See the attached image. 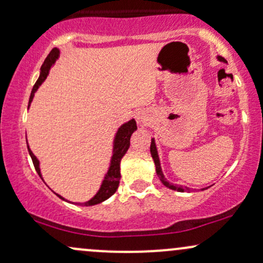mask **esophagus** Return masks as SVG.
<instances>
[{
    "instance_id": "obj_1",
    "label": "esophagus",
    "mask_w": 263,
    "mask_h": 263,
    "mask_svg": "<svg viewBox=\"0 0 263 263\" xmlns=\"http://www.w3.org/2000/svg\"><path fill=\"white\" fill-rule=\"evenodd\" d=\"M137 122L144 123V122H146V117H144L142 114H138V115H137Z\"/></svg>"
}]
</instances>
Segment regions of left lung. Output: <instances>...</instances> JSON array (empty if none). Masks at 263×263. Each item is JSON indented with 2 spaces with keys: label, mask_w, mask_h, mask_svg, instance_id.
I'll use <instances>...</instances> for the list:
<instances>
[{
  "label": "left lung",
  "mask_w": 263,
  "mask_h": 263,
  "mask_svg": "<svg viewBox=\"0 0 263 263\" xmlns=\"http://www.w3.org/2000/svg\"><path fill=\"white\" fill-rule=\"evenodd\" d=\"M219 60H221V62H225V59L222 58V57H218ZM151 156H152L153 161H155V164H156V172H157V176H158L159 179H161V182L164 184L165 186H168L170 189H173V190H179V192H184V190H189V188H178L176 185H172L171 183H168L167 180H165L164 176H163L162 173V170H161V164H159V158H158V153H157V148H156V143H155V140H152L151 142Z\"/></svg>",
  "instance_id": "1"
}]
</instances>
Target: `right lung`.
I'll return each mask as SVG.
<instances>
[{"mask_svg":"<svg viewBox=\"0 0 263 263\" xmlns=\"http://www.w3.org/2000/svg\"><path fill=\"white\" fill-rule=\"evenodd\" d=\"M59 55V50L57 48L52 49V52L48 54V57L45 58L44 63L41 66V75H39L38 80L35 81L34 86H33L32 92H31V98H29V104H31L33 96H34V92L37 91V89L43 83L45 78H47L48 71H49L50 66L54 64L57 58ZM137 129V125H136L135 120H131L125 125H122L120 127L119 131L116 134V138H115V146H114V155H112V159H111V165L110 170H108L106 177H105L104 182L101 184V188L96 193V195L92 199H90L89 201H85V203H81V205H85V206H89V205H95L101 203V201L106 200L111 197V195L115 194L117 188H119L120 184V178H121V174H120V162H121L122 157L126 155L127 152L128 147H129V138H131V135L134 134V131ZM28 146V144H27ZM28 152L31 155V158L33 161V164H34L35 171L41 176V171H39V162L38 159L35 158V156L33 155L32 151L29 149L28 147ZM60 197V195H59ZM62 198V197H60ZM63 199V198H62Z\"/></svg>","mask_w":263,"mask_h":263,"instance_id":"1","label":"right lung"}]
</instances>
